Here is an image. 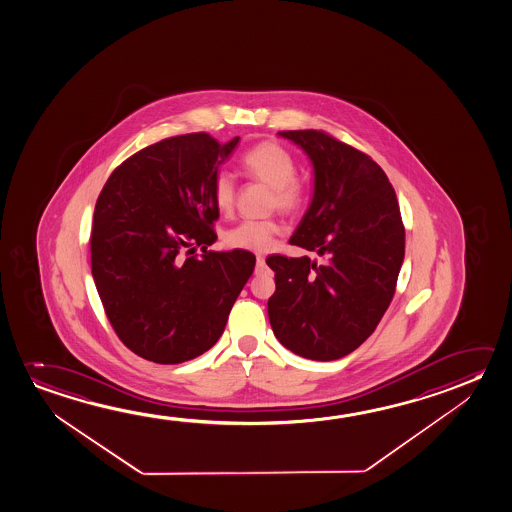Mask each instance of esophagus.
<instances>
[{
	"label": "esophagus",
	"mask_w": 512,
	"mask_h": 512,
	"mask_svg": "<svg viewBox=\"0 0 512 512\" xmlns=\"http://www.w3.org/2000/svg\"><path fill=\"white\" fill-rule=\"evenodd\" d=\"M263 270H265V258H263V256H258V258H256V272L260 274Z\"/></svg>",
	"instance_id": "obj_1"
}]
</instances>
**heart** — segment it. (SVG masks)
I'll return each mask as SVG.
<instances>
[{"label":"heart","mask_w":512,"mask_h":512,"mask_svg":"<svg viewBox=\"0 0 512 512\" xmlns=\"http://www.w3.org/2000/svg\"><path fill=\"white\" fill-rule=\"evenodd\" d=\"M245 174L254 181L272 188V206L283 211H295L304 201L302 187L295 181L297 165L293 156L277 142H260L251 147L244 158ZM235 181L228 172H220L213 183V201L220 211H229L235 204ZM281 233V226L274 220H244L226 233L229 247L245 251L263 252Z\"/></svg>","instance_id":"b5f03b06"}]
</instances>
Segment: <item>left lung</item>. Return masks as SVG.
Segmentation results:
<instances>
[{
  "instance_id": "obj_1",
  "label": "left lung",
  "mask_w": 512,
  "mask_h": 512,
  "mask_svg": "<svg viewBox=\"0 0 512 512\" xmlns=\"http://www.w3.org/2000/svg\"><path fill=\"white\" fill-rule=\"evenodd\" d=\"M313 165V197L290 244L324 263L268 256L276 292L268 320L297 356L333 361L374 333L390 306L406 252L397 195L381 167L324 131H281Z\"/></svg>"
}]
</instances>
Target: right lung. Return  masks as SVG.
<instances>
[{"mask_svg":"<svg viewBox=\"0 0 512 512\" xmlns=\"http://www.w3.org/2000/svg\"><path fill=\"white\" fill-rule=\"evenodd\" d=\"M238 142L165 138L122 162L99 194L92 277L115 333L147 361L178 365L211 349L252 276V252L206 251L217 240L213 183ZM192 244L199 259L182 256Z\"/></svg>","mask_w":512,"mask_h":512,"instance_id":"obj_1","label":"right lung"}]
</instances>
